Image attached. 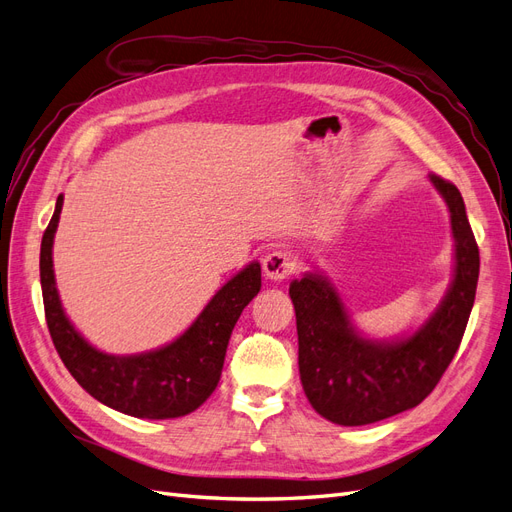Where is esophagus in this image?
<instances>
[{"instance_id": "1", "label": "esophagus", "mask_w": 512, "mask_h": 512, "mask_svg": "<svg viewBox=\"0 0 512 512\" xmlns=\"http://www.w3.org/2000/svg\"><path fill=\"white\" fill-rule=\"evenodd\" d=\"M262 269H265L267 280L282 282L294 271V260L286 250H273L262 258Z\"/></svg>"}]
</instances>
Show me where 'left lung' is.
Here are the masks:
<instances>
[{
	"label": "left lung",
	"instance_id": "left-lung-1",
	"mask_svg": "<svg viewBox=\"0 0 512 512\" xmlns=\"http://www.w3.org/2000/svg\"><path fill=\"white\" fill-rule=\"evenodd\" d=\"M429 181L451 213L455 271L436 312L414 333L369 339L354 329L327 275L309 271L290 282L303 391L331 423L359 427L418 406L436 389L461 344L476 297L478 245L459 190L438 175Z\"/></svg>",
	"mask_w": 512,
	"mask_h": 512
}]
</instances>
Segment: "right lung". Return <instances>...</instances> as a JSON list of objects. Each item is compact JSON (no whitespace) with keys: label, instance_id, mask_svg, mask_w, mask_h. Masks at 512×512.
Here are the masks:
<instances>
[{"label":"right lung","instance_id":"add662e5","mask_svg":"<svg viewBox=\"0 0 512 512\" xmlns=\"http://www.w3.org/2000/svg\"><path fill=\"white\" fill-rule=\"evenodd\" d=\"M64 207L55 213L40 245V284L53 344L74 380L100 404L136 418H177L203 406L220 382L232 329L260 292L254 260L228 280L175 342L141 354H106L74 329L59 301L53 271V239Z\"/></svg>","mask_w":512,"mask_h":512}]
</instances>
